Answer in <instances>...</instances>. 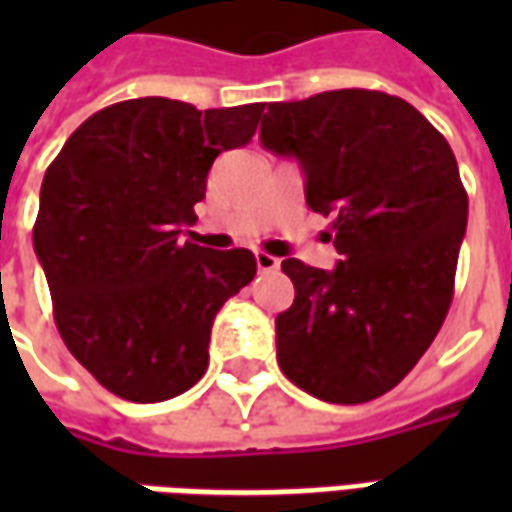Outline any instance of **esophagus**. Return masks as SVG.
I'll return each mask as SVG.
<instances>
[{"mask_svg":"<svg viewBox=\"0 0 512 512\" xmlns=\"http://www.w3.org/2000/svg\"><path fill=\"white\" fill-rule=\"evenodd\" d=\"M255 260H257V271H263V274L279 271V257L268 255V252H255Z\"/></svg>","mask_w":512,"mask_h":512,"instance_id":"34e87169","label":"esophagus"}]
</instances>
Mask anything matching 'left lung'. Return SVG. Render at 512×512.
<instances>
[{
    "mask_svg": "<svg viewBox=\"0 0 512 512\" xmlns=\"http://www.w3.org/2000/svg\"><path fill=\"white\" fill-rule=\"evenodd\" d=\"M260 142L299 161L340 252L332 271L282 260L296 299L277 315L279 367L326 403L381 397L450 310L469 216L458 161L414 106L378 90L268 104Z\"/></svg>",
    "mask_w": 512,
    "mask_h": 512,
    "instance_id": "left-lung-1",
    "label": "left lung"
}]
</instances>
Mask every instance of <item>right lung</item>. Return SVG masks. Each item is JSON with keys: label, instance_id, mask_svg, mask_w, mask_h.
<instances>
[{"label": "right lung", "instance_id": "1", "mask_svg": "<svg viewBox=\"0 0 512 512\" xmlns=\"http://www.w3.org/2000/svg\"><path fill=\"white\" fill-rule=\"evenodd\" d=\"M263 104L134 98L87 117L40 186L32 244L60 337L112 395L158 403L208 367L222 304L257 274L249 249L183 241L213 158L244 147Z\"/></svg>", "mask_w": 512, "mask_h": 512}]
</instances>
